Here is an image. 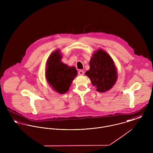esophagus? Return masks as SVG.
Segmentation results:
<instances>
[{"label": "esophagus", "mask_w": 153, "mask_h": 153, "mask_svg": "<svg viewBox=\"0 0 153 153\" xmlns=\"http://www.w3.org/2000/svg\"><path fill=\"white\" fill-rule=\"evenodd\" d=\"M78 74H79V75H83L84 74V72L83 71H82V70H79V71H78Z\"/></svg>", "instance_id": "obj_1"}]
</instances>
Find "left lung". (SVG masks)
Masks as SVG:
<instances>
[{"instance_id": "left-lung-1", "label": "left lung", "mask_w": 153, "mask_h": 153, "mask_svg": "<svg viewBox=\"0 0 153 153\" xmlns=\"http://www.w3.org/2000/svg\"><path fill=\"white\" fill-rule=\"evenodd\" d=\"M89 66V70L85 74L97 87V91L104 92L113 87L117 79V71L112 58L106 52L99 49L95 52Z\"/></svg>"}]
</instances>
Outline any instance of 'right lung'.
<instances>
[{"label":"right lung","mask_w":153,"mask_h":153,"mask_svg":"<svg viewBox=\"0 0 153 153\" xmlns=\"http://www.w3.org/2000/svg\"><path fill=\"white\" fill-rule=\"evenodd\" d=\"M56 51L49 56L46 71L48 82L60 94L66 92L72 81L77 75V71L74 66L69 67L61 62V55Z\"/></svg>","instance_id":"add662e5"}]
</instances>
